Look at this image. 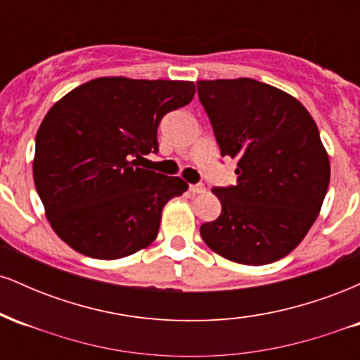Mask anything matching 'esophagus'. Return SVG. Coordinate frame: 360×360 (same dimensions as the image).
<instances>
[{
	"label": "esophagus",
	"mask_w": 360,
	"mask_h": 360,
	"mask_svg": "<svg viewBox=\"0 0 360 360\" xmlns=\"http://www.w3.org/2000/svg\"><path fill=\"white\" fill-rule=\"evenodd\" d=\"M189 191H191L193 194H200V193H205L206 188H205V184L198 183V184H191V186H189Z\"/></svg>",
	"instance_id": "1"
}]
</instances>
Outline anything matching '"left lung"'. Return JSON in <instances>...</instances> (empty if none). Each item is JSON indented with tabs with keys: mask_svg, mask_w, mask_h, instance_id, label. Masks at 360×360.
Masks as SVG:
<instances>
[{
	"mask_svg": "<svg viewBox=\"0 0 360 360\" xmlns=\"http://www.w3.org/2000/svg\"><path fill=\"white\" fill-rule=\"evenodd\" d=\"M196 86L221 157L237 159V184L212 189L221 213L201 225V238L238 264L283 259L311 229L328 189L315 120L288 93L249 77Z\"/></svg>",
	"mask_w": 360,
	"mask_h": 360,
	"instance_id": "8db88e82",
	"label": "left lung"
}]
</instances>
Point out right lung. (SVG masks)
I'll return each instance as SVG.
<instances>
[{
    "label": "right lung",
    "mask_w": 360,
    "mask_h": 360,
    "mask_svg": "<svg viewBox=\"0 0 360 360\" xmlns=\"http://www.w3.org/2000/svg\"><path fill=\"white\" fill-rule=\"evenodd\" d=\"M194 96L189 81L100 77L49 110L35 137L34 181L53 232L82 255L122 259L155 240L162 208L188 184L139 167L157 128Z\"/></svg>",
    "instance_id": "obj_1"
}]
</instances>
